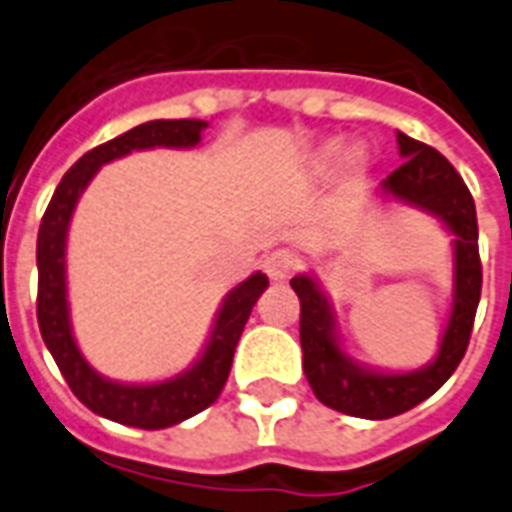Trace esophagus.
I'll return each mask as SVG.
<instances>
[{"mask_svg": "<svg viewBox=\"0 0 512 512\" xmlns=\"http://www.w3.org/2000/svg\"><path fill=\"white\" fill-rule=\"evenodd\" d=\"M263 268H266V274L274 279V282H285L290 276L301 268V260L298 255H293L290 249H276L271 255L263 260Z\"/></svg>", "mask_w": 512, "mask_h": 512, "instance_id": "34e87169", "label": "esophagus"}]
</instances>
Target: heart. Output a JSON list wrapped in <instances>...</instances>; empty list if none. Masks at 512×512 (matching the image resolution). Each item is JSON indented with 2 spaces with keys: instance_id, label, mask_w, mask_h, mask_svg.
<instances>
[{
  "instance_id": "obj_1",
  "label": "heart",
  "mask_w": 512,
  "mask_h": 512,
  "mask_svg": "<svg viewBox=\"0 0 512 512\" xmlns=\"http://www.w3.org/2000/svg\"><path fill=\"white\" fill-rule=\"evenodd\" d=\"M344 157H347V165H350L352 170H358L363 165L361 154H358V151L344 154V146L339 143V140H328L323 149L317 151V157H314V168L320 170V173H328V170H333L336 165H342Z\"/></svg>"
}]
</instances>
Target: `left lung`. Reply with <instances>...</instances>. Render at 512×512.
I'll use <instances>...</instances> for the list:
<instances>
[{"instance_id":"8db88e82","label":"left lung","mask_w":512,"mask_h":512,"mask_svg":"<svg viewBox=\"0 0 512 512\" xmlns=\"http://www.w3.org/2000/svg\"><path fill=\"white\" fill-rule=\"evenodd\" d=\"M399 168L382 181L388 198L429 211L456 236V285L453 312L442 333L437 358L418 372L382 374L350 361L336 339V323L328 298L312 276H293L290 287L301 301V350L304 372L317 399L344 415L385 420L418 407L437 393L467 352L478 312L483 266L478 252V214L467 184L437 149L399 132Z\"/></svg>"}]
</instances>
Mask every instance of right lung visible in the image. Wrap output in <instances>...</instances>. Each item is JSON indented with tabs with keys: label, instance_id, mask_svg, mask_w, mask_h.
<instances>
[{
	"label": "right lung",
	"instance_id": "obj_1",
	"mask_svg": "<svg viewBox=\"0 0 512 512\" xmlns=\"http://www.w3.org/2000/svg\"><path fill=\"white\" fill-rule=\"evenodd\" d=\"M206 127V121L200 119L146 121L119 138L86 151L59 181L54 198L45 208L40 233H37V323H40L45 347L51 350L59 372L70 385V391L78 396V401H83L89 410L102 418L135 426V429H168V426H176L181 420L198 415L219 399L230 366H233L236 344L244 333L252 306L268 287V276L257 271L227 293L206 350L192 369L173 380L154 382V385H121V382L105 380L94 372L73 339L70 309H67V285H64L67 227H70L75 203L94 173L100 170V165L119 160L130 151L154 149V146L189 149V146L200 143V132Z\"/></svg>",
	"mask_w": 512,
	"mask_h": 512
}]
</instances>
